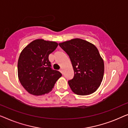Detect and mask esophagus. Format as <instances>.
<instances>
[{
    "label": "esophagus",
    "instance_id": "1",
    "mask_svg": "<svg viewBox=\"0 0 128 128\" xmlns=\"http://www.w3.org/2000/svg\"><path fill=\"white\" fill-rule=\"evenodd\" d=\"M60 71L61 72V73H62V74H63V70H62V68H61V69H60Z\"/></svg>",
    "mask_w": 128,
    "mask_h": 128
}]
</instances>
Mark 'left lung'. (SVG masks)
I'll use <instances>...</instances> for the list:
<instances>
[{"mask_svg":"<svg viewBox=\"0 0 128 128\" xmlns=\"http://www.w3.org/2000/svg\"><path fill=\"white\" fill-rule=\"evenodd\" d=\"M69 56L74 76L68 80L70 87L78 95H89L99 87L103 78L104 62L94 44L80 39L59 44Z\"/></svg>","mask_w":128,"mask_h":128,"instance_id":"1","label":"left lung"}]
</instances>
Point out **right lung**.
Here are the masks:
<instances>
[{"mask_svg":"<svg viewBox=\"0 0 128 128\" xmlns=\"http://www.w3.org/2000/svg\"><path fill=\"white\" fill-rule=\"evenodd\" d=\"M58 46L55 42L36 39L25 48L18 61V75L26 91L39 96L48 93L62 73L52 68L48 56Z\"/></svg>","mask_w":128,"mask_h":128,"instance_id":"obj_1","label":"right lung"}]
</instances>
